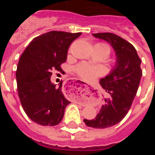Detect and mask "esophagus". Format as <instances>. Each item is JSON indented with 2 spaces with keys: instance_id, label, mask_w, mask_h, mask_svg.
<instances>
[{
  "instance_id": "34e87169",
  "label": "esophagus",
  "mask_w": 155,
  "mask_h": 155,
  "mask_svg": "<svg viewBox=\"0 0 155 155\" xmlns=\"http://www.w3.org/2000/svg\"><path fill=\"white\" fill-rule=\"evenodd\" d=\"M85 86H86V85H85Z\"/></svg>"
}]
</instances>
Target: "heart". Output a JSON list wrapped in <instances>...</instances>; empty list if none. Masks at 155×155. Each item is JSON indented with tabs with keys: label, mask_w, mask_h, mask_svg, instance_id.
<instances>
[{
	"label": "heart",
	"mask_w": 155,
	"mask_h": 155,
	"mask_svg": "<svg viewBox=\"0 0 155 155\" xmlns=\"http://www.w3.org/2000/svg\"><path fill=\"white\" fill-rule=\"evenodd\" d=\"M96 46H99L101 49L105 52L106 57L109 55L110 53V48L108 45L105 43H98ZM76 71L79 75L86 81H92L95 78L99 76L102 74V70L99 67L97 66H92L90 64H87L86 63H82L79 64L76 68Z\"/></svg>",
	"instance_id": "b5f03b06"
}]
</instances>
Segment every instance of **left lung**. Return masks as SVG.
Instances as JSON below:
<instances>
[{
	"mask_svg": "<svg viewBox=\"0 0 155 155\" xmlns=\"http://www.w3.org/2000/svg\"><path fill=\"white\" fill-rule=\"evenodd\" d=\"M92 35L109 42L116 56L114 68L99 81L109 98L95 118L84 120L87 127L104 129L119 124L128 113L141 79V61L134 46L121 37L110 32Z\"/></svg>",
	"mask_w": 155,
	"mask_h": 155,
	"instance_id": "1",
	"label": "left lung"
}]
</instances>
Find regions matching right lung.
<instances>
[{
  "label": "right lung",
  "instance_id": "add662e5",
  "mask_svg": "<svg viewBox=\"0 0 155 155\" xmlns=\"http://www.w3.org/2000/svg\"><path fill=\"white\" fill-rule=\"evenodd\" d=\"M81 32L51 31L35 37L20 57L16 71L18 96L25 113L35 124L56 126L71 103L50 81L53 71H62L70 45Z\"/></svg>",
  "mask_w": 155,
  "mask_h": 155
}]
</instances>
